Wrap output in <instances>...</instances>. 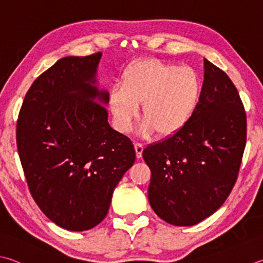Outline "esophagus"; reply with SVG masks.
<instances>
[{"instance_id": "34e87169", "label": "esophagus", "mask_w": 263, "mask_h": 263, "mask_svg": "<svg viewBox=\"0 0 263 263\" xmlns=\"http://www.w3.org/2000/svg\"><path fill=\"white\" fill-rule=\"evenodd\" d=\"M135 149H136V155L138 159H140L142 156V151H144V145L140 144V142H135Z\"/></svg>"}]
</instances>
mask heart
Returning a JSON list of instances; mask_svg holds the SVG:
<instances>
[{"mask_svg": "<svg viewBox=\"0 0 263 263\" xmlns=\"http://www.w3.org/2000/svg\"><path fill=\"white\" fill-rule=\"evenodd\" d=\"M202 85L191 68L147 59L135 62L124 70L122 85L114 86L109 107L119 132H128L139 115L141 136L154 132L163 138L177 135L197 111Z\"/></svg>", "mask_w": 263, "mask_h": 263, "instance_id": "obj_1", "label": "heart"}]
</instances>
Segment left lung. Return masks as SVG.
Returning <instances> with one entry per match:
<instances>
[{
	"label": "left lung",
	"mask_w": 263,
	"mask_h": 263,
	"mask_svg": "<svg viewBox=\"0 0 263 263\" xmlns=\"http://www.w3.org/2000/svg\"><path fill=\"white\" fill-rule=\"evenodd\" d=\"M197 111L183 130L147 146L148 200L157 216L194 226L222 206L235 185L246 145V112L228 74L203 60Z\"/></svg>",
	"instance_id": "left-lung-1"
}]
</instances>
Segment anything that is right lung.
<instances>
[{"instance_id":"1","label":"right lung","mask_w":263,"mask_h":263,"mask_svg":"<svg viewBox=\"0 0 263 263\" xmlns=\"http://www.w3.org/2000/svg\"><path fill=\"white\" fill-rule=\"evenodd\" d=\"M101 52L61 59L28 89L17 148L28 189L50 221L85 231L106 217L114 190L136 161L132 141L111 128L97 86Z\"/></svg>"}]
</instances>
